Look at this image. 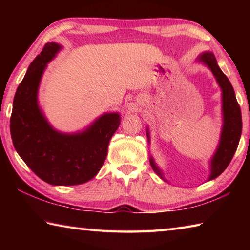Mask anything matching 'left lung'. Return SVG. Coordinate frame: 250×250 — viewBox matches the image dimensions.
Listing matches in <instances>:
<instances>
[{
    "instance_id": "obj_1",
    "label": "left lung",
    "mask_w": 250,
    "mask_h": 250,
    "mask_svg": "<svg viewBox=\"0 0 250 250\" xmlns=\"http://www.w3.org/2000/svg\"><path fill=\"white\" fill-rule=\"evenodd\" d=\"M202 62L209 67L211 73L216 77L219 86L223 91V111H224V126L221 137L219 146L211 160V173L209 180H213L225 171V168L230 163L235 152L238 146L240 134H242V111L237 99L235 91L231 83L226 75L223 73L217 66L216 58L211 53H204L200 57ZM150 163L153 170L161 176L159 168L155 167L153 160H150ZM162 177V176H161Z\"/></svg>"
}]
</instances>
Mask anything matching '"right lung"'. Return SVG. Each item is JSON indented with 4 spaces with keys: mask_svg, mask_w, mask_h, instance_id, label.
<instances>
[{
    "mask_svg": "<svg viewBox=\"0 0 250 250\" xmlns=\"http://www.w3.org/2000/svg\"><path fill=\"white\" fill-rule=\"evenodd\" d=\"M59 48L45 44L29 65L15 92L10 129L15 150L40 179L52 185H77L91 180L103 167L120 117L107 113L78 134L59 133L47 124L37 104V90L46 64Z\"/></svg>",
    "mask_w": 250,
    "mask_h": 250,
    "instance_id": "add662e5",
    "label": "right lung"
}]
</instances>
